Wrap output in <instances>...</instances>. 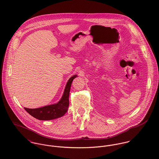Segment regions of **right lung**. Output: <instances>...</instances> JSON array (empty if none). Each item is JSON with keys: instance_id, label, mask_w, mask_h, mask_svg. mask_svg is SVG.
<instances>
[{"instance_id": "obj_1", "label": "right lung", "mask_w": 159, "mask_h": 159, "mask_svg": "<svg viewBox=\"0 0 159 159\" xmlns=\"http://www.w3.org/2000/svg\"><path fill=\"white\" fill-rule=\"evenodd\" d=\"M77 76L76 75H73L68 80L62 97L57 103L34 109L24 108L25 110L34 117L42 120L55 119L63 116L68 110L69 106L68 97L71 83Z\"/></svg>"}]
</instances>
